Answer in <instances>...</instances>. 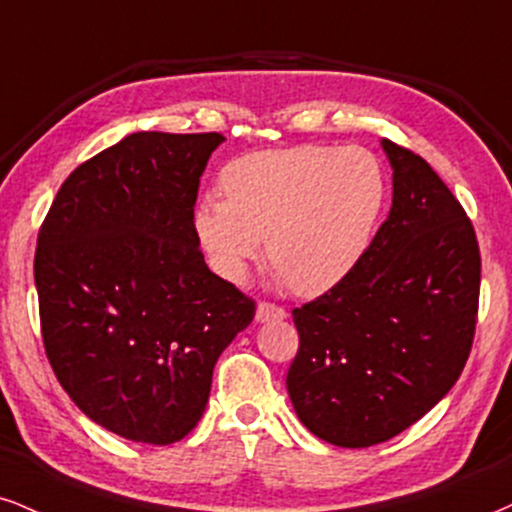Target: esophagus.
I'll use <instances>...</instances> for the list:
<instances>
[{"instance_id": "esophagus-1", "label": "esophagus", "mask_w": 512, "mask_h": 512, "mask_svg": "<svg viewBox=\"0 0 512 512\" xmlns=\"http://www.w3.org/2000/svg\"><path fill=\"white\" fill-rule=\"evenodd\" d=\"M287 318V311L282 306L268 304V301H261L256 308V320L258 323H268V320H282Z\"/></svg>"}]
</instances>
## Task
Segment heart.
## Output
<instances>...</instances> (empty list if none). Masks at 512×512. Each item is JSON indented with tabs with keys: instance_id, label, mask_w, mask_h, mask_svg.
Instances as JSON below:
<instances>
[{
	"instance_id": "heart-1",
	"label": "heart",
	"mask_w": 512,
	"mask_h": 512,
	"mask_svg": "<svg viewBox=\"0 0 512 512\" xmlns=\"http://www.w3.org/2000/svg\"><path fill=\"white\" fill-rule=\"evenodd\" d=\"M227 199L204 197L194 232L213 270L242 282L251 261L268 256L296 294L320 296L349 277L380 223L387 180L361 147L256 151L220 175Z\"/></svg>"
}]
</instances>
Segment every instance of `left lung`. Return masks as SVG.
Listing matches in <instances>:
<instances>
[{
	"mask_svg": "<svg viewBox=\"0 0 512 512\" xmlns=\"http://www.w3.org/2000/svg\"><path fill=\"white\" fill-rule=\"evenodd\" d=\"M389 216L339 287L294 308L287 391L315 437L382 444L449 394L477 325L479 246L460 201L422 156L382 140Z\"/></svg>",
	"mask_w": 512,
	"mask_h": 512,
	"instance_id": "1",
	"label": "left lung"
}]
</instances>
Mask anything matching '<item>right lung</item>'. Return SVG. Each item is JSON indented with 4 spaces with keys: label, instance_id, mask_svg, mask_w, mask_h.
<instances>
[{
    "label": "right lung",
    "instance_id": "right-lung-1",
    "mask_svg": "<svg viewBox=\"0 0 512 512\" xmlns=\"http://www.w3.org/2000/svg\"><path fill=\"white\" fill-rule=\"evenodd\" d=\"M218 132H132L68 175L37 235L44 351L87 418L166 446L197 427L254 299L211 273L194 232Z\"/></svg>",
    "mask_w": 512,
    "mask_h": 512
}]
</instances>
